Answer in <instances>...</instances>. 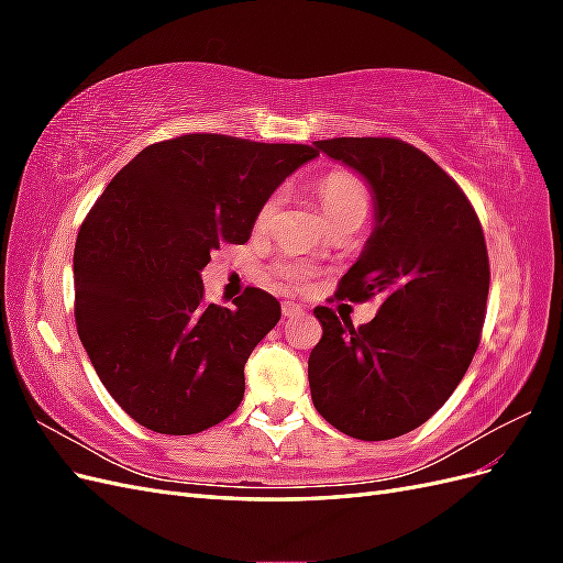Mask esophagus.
Masks as SVG:
<instances>
[{"label": "esophagus", "instance_id": "34e87169", "mask_svg": "<svg viewBox=\"0 0 563 563\" xmlns=\"http://www.w3.org/2000/svg\"><path fill=\"white\" fill-rule=\"evenodd\" d=\"M282 314H284V319H298V317L305 314V310L300 308V305H296V302H284L282 305Z\"/></svg>", "mask_w": 563, "mask_h": 563}]
</instances>
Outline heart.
I'll return each mask as SVG.
<instances>
[{
  "instance_id": "heart-1",
  "label": "heart",
  "mask_w": 563,
  "mask_h": 563,
  "mask_svg": "<svg viewBox=\"0 0 563 563\" xmlns=\"http://www.w3.org/2000/svg\"><path fill=\"white\" fill-rule=\"evenodd\" d=\"M317 192L321 199V207L327 218H338L345 213H366L368 209V192L366 185L362 183V178L345 172V168H338V172H331L323 176L317 185ZM282 207V195L275 192L265 197V201L258 207V213H255V228H269L272 220H275L277 211ZM272 275H275L282 284L286 286H300L308 282L310 277V267L302 265L298 261H284L272 267Z\"/></svg>"
}]
</instances>
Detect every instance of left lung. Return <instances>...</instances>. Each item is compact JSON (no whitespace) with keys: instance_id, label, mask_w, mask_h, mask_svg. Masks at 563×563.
Segmentation results:
<instances>
[{"instance_id":"8db88e82","label":"left lung","mask_w":563,"mask_h":563,"mask_svg":"<svg viewBox=\"0 0 563 563\" xmlns=\"http://www.w3.org/2000/svg\"><path fill=\"white\" fill-rule=\"evenodd\" d=\"M317 150L364 176L376 228L338 296L378 298L360 329L314 308L323 335L308 362L314 408L335 430L383 441L430 420L472 364L488 298L484 230L460 185L397 139H331Z\"/></svg>"}]
</instances>
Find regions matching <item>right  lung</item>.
I'll list each match as a JSON object with an SVG mask.
<instances>
[{
    "label": "right lung",
    "mask_w": 563,
    "mask_h": 563,
    "mask_svg": "<svg viewBox=\"0 0 563 563\" xmlns=\"http://www.w3.org/2000/svg\"><path fill=\"white\" fill-rule=\"evenodd\" d=\"M310 145L190 133L141 150L103 190L75 244V321L112 399L143 428L197 434L236 411L253 347L279 302L249 286L203 300L220 244L249 242L258 207Z\"/></svg>",
    "instance_id": "right-lung-1"
}]
</instances>
